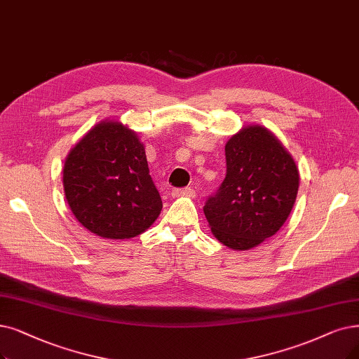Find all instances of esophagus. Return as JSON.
<instances>
[{
  "label": "esophagus",
  "mask_w": 359,
  "mask_h": 359,
  "mask_svg": "<svg viewBox=\"0 0 359 359\" xmlns=\"http://www.w3.org/2000/svg\"><path fill=\"white\" fill-rule=\"evenodd\" d=\"M194 190L191 187H185V189H174L172 190V197H181V196H187V197H194Z\"/></svg>",
  "instance_id": "esophagus-1"
}]
</instances>
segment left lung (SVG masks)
<instances>
[{
  "label": "left lung",
  "instance_id": "obj_1",
  "mask_svg": "<svg viewBox=\"0 0 359 359\" xmlns=\"http://www.w3.org/2000/svg\"><path fill=\"white\" fill-rule=\"evenodd\" d=\"M226 175L203 208L212 234L234 250H248L283 226L299 190V170L266 128H243L225 144Z\"/></svg>",
  "mask_w": 359,
  "mask_h": 359
}]
</instances>
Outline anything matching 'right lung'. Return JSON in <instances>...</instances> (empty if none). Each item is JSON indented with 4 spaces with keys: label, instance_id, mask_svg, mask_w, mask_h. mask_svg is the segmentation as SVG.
Here are the masks:
<instances>
[{
    "label": "right lung",
    "instance_id": "add662e5",
    "mask_svg": "<svg viewBox=\"0 0 359 359\" xmlns=\"http://www.w3.org/2000/svg\"><path fill=\"white\" fill-rule=\"evenodd\" d=\"M63 187L75 218L103 238L144 233L162 210L144 146L121 122H100L79 140L66 157Z\"/></svg>",
    "mask_w": 359,
    "mask_h": 359
}]
</instances>
